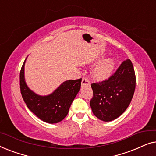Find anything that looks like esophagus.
<instances>
[{"label":"esophagus","mask_w":156,"mask_h":156,"mask_svg":"<svg viewBox=\"0 0 156 156\" xmlns=\"http://www.w3.org/2000/svg\"><path fill=\"white\" fill-rule=\"evenodd\" d=\"M90 83H89V81L87 77H83L82 80V85H89Z\"/></svg>","instance_id":"obj_1"}]
</instances>
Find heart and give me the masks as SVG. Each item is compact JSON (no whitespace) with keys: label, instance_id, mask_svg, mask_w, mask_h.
Returning <instances> with one entry per match:
<instances>
[{"label":"heart","instance_id":"heart-1","mask_svg":"<svg viewBox=\"0 0 156 156\" xmlns=\"http://www.w3.org/2000/svg\"><path fill=\"white\" fill-rule=\"evenodd\" d=\"M115 62L112 59H106L101 61L91 72V76L97 81H103L108 79L114 69Z\"/></svg>","mask_w":156,"mask_h":156}]
</instances>
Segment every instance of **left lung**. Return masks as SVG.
Listing matches in <instances>:
<instances>
[{
    "label": "left lung",
    "instance_id": "8db88e82",
    "mask_svg": "<svg viewBox=\"0 0 156 156\" xmlns=\"http://www.w3.org/2000/svg\"><path fill=\"white\" fill-rule=\"evenodd\" d=\"M135 88V72L128 59L108 80L91 84L93 97L90 106L93 114L106 122L117 119L129 106Z\"/></svg>",
    "mask_w": 156,
    "mask_h": 156
}]
</instances>
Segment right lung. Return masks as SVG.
<instances>
[{
    "instance_id": "1",
    "label": "right lung",
    "mask_w": 156,
    "mask_h": 156,
    "mask_svg": "<svg viewBox=\"0 0 156 156\" xmlns=\"http://www.w3.org/2000/svg\"><path fill=\"white\" fill-rule=\"evenodd\" d=\"M26 59L20 73V92L25 103L35 116L44 122H60L67 116L70 106L80 91L82 79L65 81L50 94L38 95L25 82L24 70Z\"/></svg>"
}]
</instances>
